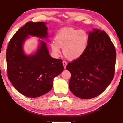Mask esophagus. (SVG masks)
<instances>
[{
	"mask_svg": "<svg viewBox=\"0 0 123 123\" xmlns=\"http://www.w3.org/2000/svg\"><path fill=\"white\" fill-rule=\"evenodd\" d=\"M63 66H64V68L66 69V66H67V62L66 61H63Z\"/></svg>",
	"mask_w": 123,
	"mask_h": 123,
	"instance_id": "obj_1",
	"label": "esophagus"
}]
</instances>
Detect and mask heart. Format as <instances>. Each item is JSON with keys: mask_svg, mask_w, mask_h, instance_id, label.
Wrapping results in <instances>:
<instances>
[{"mask_svg": "<svg viewBox=\"0 0 123 123\" xmlns=\"http://www.w3.org/2000/svg\"><path fill=\"white\" fill-rule=\"evenodd\" d=\"M55 42L51 43L55 53H59L60 47L63 48V53L67 59L75 60L84 53L87 48L88 36L85 31L66 28L61 30L55 38Z\"/></svg>", "mask_w": 123, "mask_h": 123, "instance_id": "heart-1", "label": "heart"}]
</instances>
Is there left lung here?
Returning a JSON list of instances; mask_svg holds the SVG:
<instances>
[{
    "label": "left lung",
    "instance_id": "left-lung-1",
    "mask_svg": "<svg viewBox=\"0 0 123 123\" xmlns=\"http://www.w3.org/2000/svg\"><path fill=\"white\" fill-rule=\"evenodd\" d=\"M116 57L114 44L105 31L94 29L89 32L84 53L67 65L71 74L70 91L85 99L100 95L113 79Z\"/></svg>",
    "mask_w": 123,
    "mask_h": 123
}]
</instances>
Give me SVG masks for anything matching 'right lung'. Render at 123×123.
Returning a JSON list of instances; mask_svg holds the SVG:
<instances>
[{"instance_id":"right-lung-1","label":"right lung","mask_w":123,"mask_h":123,"mask_svg":"<svg viewBox=\"0 0 123 123\" xmlns=\"http://www.w3.org/2000/svg\"><path fill=\"white\" fill-rule=\"evenodd\" d=\"M47 30L44 22H28L15 33L7 49L8 78L17 90L28 97H37L50 91L54 78L64 69L62 60L49 55L45 42L32 55L23 52L22 45L28 35L46 38Z\"/></svg>"}]
</instances>
